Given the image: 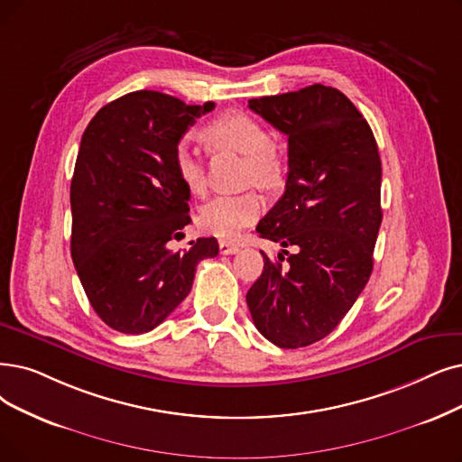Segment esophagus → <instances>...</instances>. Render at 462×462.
<instances>
[{"label":"esophagus","mask_w":462,"mask_h":462,"mask_svg":"<svg viewBox=\"0 0 462 462\" xmlns=\"http://www.w3.org/2000/svg\"><path fill=\"white\" fill-rule=\"evenodd\" d=\"M238 248H241V245L235 243V241H219V252L226 254V255L236 254Z\"/></svg>","instance_id":"obj_1"}]
</instances>
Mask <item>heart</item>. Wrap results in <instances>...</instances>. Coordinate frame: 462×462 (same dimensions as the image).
Wrapping results in <instances>:
<instances>
[{
	"label": "heart",
	"instance_id": "b5f03b06",
	"mask_svg": "<svg viewBox=\"0 0 462 462\" xmlns=\"http://www.w3.org/2000/svg\"><path fill=\"white\" fill-rule=\"evenodd\" d=\"M210 152H233L246 161V178L263 188L279 186L284 178V159L271 145L267 128L243 112H226L210 119L200 131ZM174 171L191 193L207 188V169L200 153L189 142H180L174 150ZM263 200L255 191L217 195L200 210V224L217 236H236L260 217Z\"/></svg>",
	"mask_w": 462,
	"mask_h": 462
}]
</instances>
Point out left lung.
I'll return each instance as SVG.
<instances>
[{"label": "left lung", "mask_w": 462, "mask_h": 462, "mask_svg": "<svg viewBox=\"0 0 462 462\" xmlns=\"http://www.w3.org/2000/svg\"><path fill=\"white\" fill-rule=\"evenodd\" d=\"M248 107L288 136V178L255 227L284 250L274 260L262 252L263 273L246 303L265 339L300 348L331 334L370 281L383 219L379 150L364 116L334 87L252 98Z\"/></svg>", "instance_id": "8db88e82"}]
</instances>
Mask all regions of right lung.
Instances as JSON below:
<instances>
[{
  "label": "right lung",
  "mask_w": 462,
  "mask_h": 462,
  "mask_svg": "<svg viewBox=\"0 0 462 462\" xmlns=\"http://www.w3.org/2000/svg\"><path fill=\"white\" fill-rule=\"evenodd\" d=\"M212 109L136 90L85 128L69 188L71 257L92 309L121 334L157 328L188 298L197 263L219 252L214 236L171 248L191 221L174 150Z\"/></svg>",
  "instance_id": "obj_1"
}]
</instances>
